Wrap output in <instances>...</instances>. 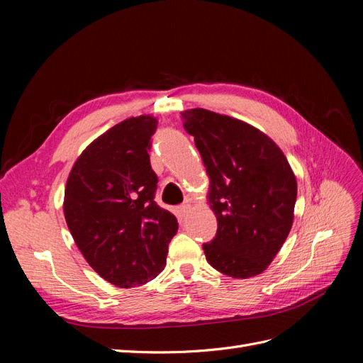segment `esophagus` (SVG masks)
<instances>
[{
	"label": "esophagus",
	"instance_id": "34e87169",
	"mask_svg": "<svg viewBox=\"0 0 363 363\" xmlns=\"http://www.w3.org/2000/svg\"><path fill=\"white\" fill-rule=\"evenodd\" d=\"M189 208H191V204L189 203H184V204H180L179 207H177V213H179V216H184L186 213L189 212Z\"/></svg>",
	"mask_w": 363,
	"mask_h": 363
}]
</instances>
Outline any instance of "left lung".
Listing matches in <instances>:
<instances>
[{
  "instance_id": "8db88e82",
  "label": "left lung",
  "mask_w": 363,
  "mask_h": 363,
  "mask_svg": "<svg viewBox=\"0 0 363 363\" xmlns=\"http://www.w3.org/2000/svg\"><path fill=\"white\" fill-rule=\"evenodd\" d=\"M194 136L211 188L218 230L203 244L207 262L233 279L263 272L286 240L296 201V180L283 151L244 121L206 108L182 112Z\"/></svg>"
}]
</instances>
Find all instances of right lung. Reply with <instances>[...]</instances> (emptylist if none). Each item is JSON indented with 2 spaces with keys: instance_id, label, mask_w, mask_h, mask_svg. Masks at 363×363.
<instances>
[{
  "instance_id": "add662e5",
  "label": "right lung",
  "mask_w": 363,
  "mask_h": 363,
  "mask_svg": "<svg viewBox=\"0 0 363 363\" xmlns=\"http://www.w3.org/2000/svg\"><path fill=\"white\" fill-rule=\"evenodd\" d=\"M156 128V118L140 115L107 130L75 160L65 188V219L77 247L118 288L156 279L179 228L155 201L148 151Z\"/></svg>"
}]
</instances>
